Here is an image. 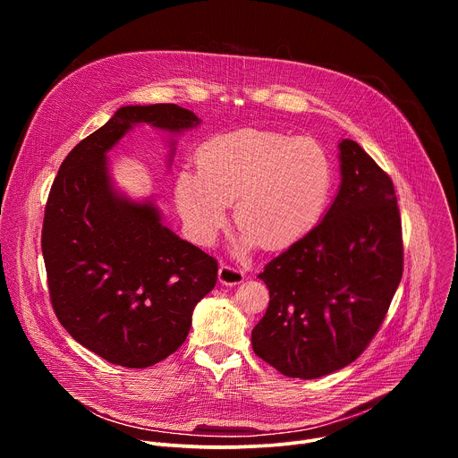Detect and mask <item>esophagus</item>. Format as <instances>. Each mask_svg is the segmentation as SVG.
Instances as JSON below:
<instances>
[{
	"label": "esophagus",
	"mask_w": 458,
	"mask_h": 458,
	"mask_svg": "<svg viewBox=\"0 0 458 458\" xmlns=\"http://www.w3.org/2000/svg\"><path fill=\"white\" fill-rule=\"evenodd\" d=\"M244 281V272L232 265H221L219 268V283L226 286H235Z\"/></svg>",
	"instance_id": "obj_1"
}]
</instances>
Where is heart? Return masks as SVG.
I'll list each match as a JSON object with an SVG mask.
<instances>
[{
  "mask_svg": "<svg viewBox=\"0 0 458 458\" xmlns=\"http://www.w3.org/2000/svg\"><path fill=\"white\" fill-rule=\"evenodd\" d=\"M175 181V203L188 230L212 244L235 203L242 251L265 242L283 250L308 235L322 219L334 188L324 147L306 136L241 128L210 138Z\"/></svg>",
  "mask_w": 458,
  "mask_h": 458,
  "instance_id": "heart-1",
  "label": "heart"
}]
</instances>
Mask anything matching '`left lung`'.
<instances>
[{
    "label": "left lung",
    "instance_id": "obj_1",
    "mask_svg": "<svg viewBox=\"0 0 458 458\" xmlns=\"http://www.w3.org/2000/svg\"><path fill=\"white\" fill-rule=\"evenodd\" d=\"M341 188L322 221L257 277L270 290L251 332L257 357L286 377L317 378L371 343L403 279L404 246L391 177L344 140Z\"/></svg>",
    "mask_w": 458,
    "mask_h": 458
}]
</instances>
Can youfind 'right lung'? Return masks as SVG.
<instances>
[{
	"label": "right lung",
	"instance_id": "1",
	"mask_svg": "<svg viewBox=\"0 0 458 458\" xmlns=\"http://www.w3.org/2000/svg\"><path fill=\"white\" fill-rule=\"evenodd\" d=\"M168 132L201 119L172 103L121 106L64 157L41 230L50 302L81 346L148 368L186 339L191 311L217 283V260L161 225L157 208L115 193L106 152L134 124Z\"/></svg>",
	"mask_w": 458,
	"mask_h": 458
}]
</instances>
